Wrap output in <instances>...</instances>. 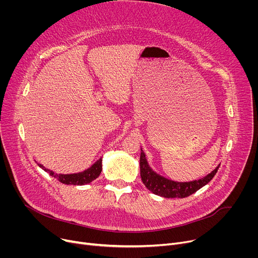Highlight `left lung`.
<instances>
[{
    "label": "left lung",
    "mask_w": 258,
    "mask_h": 258,
    "mask_svg": "<svg viewBox=\"0 0 258 258\" xmlns=\"http://www.w3.org/2000/svg\"><path fill=\"white\" fill-rule=\"evenodd\" d=\"M220 165L212 170L206 177L190 181V182H175L169 179H166L162 175L155 172L151 166L148 165V162L145 158V154L141 148L140 155V175L141 180L145 187L153 194L163 197V198H186L198 191L203 186L208 184L212 178L218 172Z\"/></svg>",
    "instance_id": "obj_1"
}]
</instances>
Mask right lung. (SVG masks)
<instances>
[{
	"mask_svg": "<svg viewBox=\"0 0 258 258\" xmlns=\"http://www.w3.org/2000/svg\"><path fill=\"white\" fill-rule=\"evenodd\" d=\"M37 165L43 168L46 172H48L51 177L57 179L60 183L67 184V185H86L97 179L102 170V158L97 160L95 163L88 169L77 172V173H70V174H62V173H56L48 168H46L44 165L37 163Z\"/></svg>",
	"mask_w": 258,
	"mask_h": 258,
	"instance_id": "1",
	"label": "right lung"
}]
</instances>
